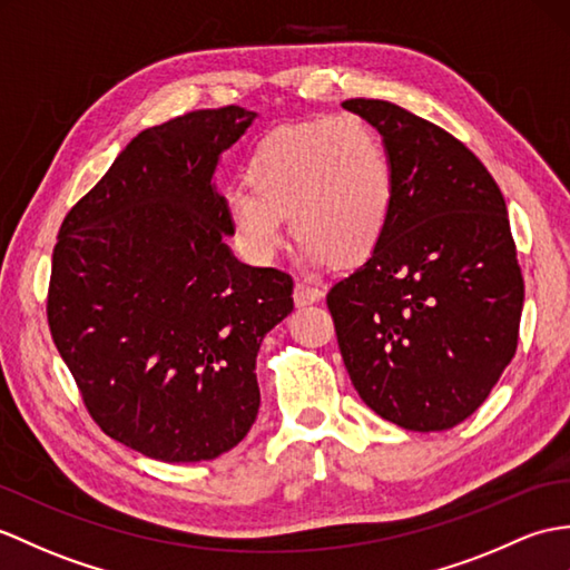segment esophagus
I'll list each match as a JSON object with an SVG mask.
<instances>
[{
  "label": "esophagus",
  "instance_id": "1",
  "mask_svg": "<svg viewBox=\"0 0 570 570\" xmlns=\"http://www.w3.org/2000/svg\"><path fill=\"white\" fill-rule=\"evenodd\" d=\"M321 298H323V291L321 288L308 284V282H296V286H294L296 306H311V303L321 301Z\"/></svg>",
  "mask_w": 570,
  "mask_h": 570
}]
</instances>
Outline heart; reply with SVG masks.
Returning a JSON list of instances; mask_svg holds the SVG:
<instances>
[{
  "label": "heart",
  "mask_w": 570,
  "mask_h": 570,
  "mask_svg": "<svg viewBox=\"0 0 570 570\" xmlns=\"http://www.w3.org/2000/svg\"><path fill=\"white\" fill-rule=\"evenodd\" d=\"M245 187L223 196L243 253L269 262L288 228L313 262H362L386 235L393 167L386 145L360 116L308 118L274 128L245 163Z\"/></svg>",
  "instance_id": "heart-1"
}]
</instances>
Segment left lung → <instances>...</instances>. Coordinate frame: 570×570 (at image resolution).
Instances as JSON below:
<instances>
[{"label":"left lung","instance_id":"obj_1","mask_svg":"<svg viewBox=\"0 0 570 570\" xmlns=\"http://www.w3.org/2000/svg\"><path fill=\"white\" fill-rule=\"evenodd\" d=\"M393 167L386 235L327 291L360 399L413 432L464 422L518 350L524 282L505 198L444 128L381 99H347Z\"/></svg>","mask_w":570,"mask_h":570}]
</instances>
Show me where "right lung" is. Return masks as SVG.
Here are the masks:
<instances>
[{
  "mask_svg": "<svg viewBox=\"0 0 570 570\" xmlns=\"http://www.w3.org/2000/svg\"><path fill=\"white\" fill-rule=\"evenodd\" d=\"M255 116L223 106L145 128L52 249L50 335L91 420L167 464L216 459L249 432L259 345L294 311L286 272L225 245L214 175Z\"/></svg>",
  "mask_w": 570,
  "mask_h": 570,
  "instance_id": "1",
  "label": "right lung"
}]
</instances>
